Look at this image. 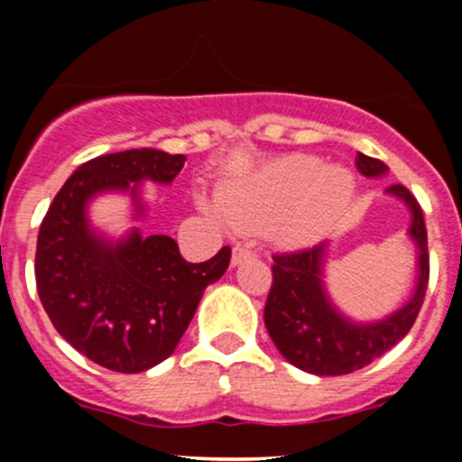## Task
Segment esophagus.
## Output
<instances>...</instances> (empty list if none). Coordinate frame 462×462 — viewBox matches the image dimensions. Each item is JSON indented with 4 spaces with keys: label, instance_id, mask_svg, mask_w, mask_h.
Masks as SVG:
<instances>
[{
    "label": "esophagus",
    "instance_id": "34e87169",
    "mask_svg": "<svg viewBox=\"0 0 462 462\" xmlns=\"http://www.w3.org/2000/svg\"><path fill=\"white\" fill-rule=\"evenodd\" d=\"M254 257V250L248 244H236L232 248V265H241L244 261H250Z\"/></svg>",
    "mask_w": 462,
    "mask_h": 462
}]
</instances>
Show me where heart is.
I'll return each instance as SVG.
<instances>
[{"label": "heart", "mask_w": 462, "mask_h": 462, "mask_svg": "<svg viewBox=\"0 0 462 462\" xmlns=\"http://www.w3.org/2000/svg\"><path fill=\"white\" fill-rule=\"evenodd\" d=\"M356 197L344 167H324L315 156H283L218 194L221 214L239 230L270 226L288 248H306L328 235Z\"/></svg>", "instance_id": "1"}]
</instances>
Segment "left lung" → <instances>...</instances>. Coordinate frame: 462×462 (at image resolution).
<instances>
[{
  "mask_svg": "<svg viewBox=\"0 0 462 462\" xmlns=\"http://www.w3.org/2000/svg\"><path fill=\"white\" fill-rule=\"evenodd\" d=\"M360 174L377 179L389 167L357 153ZM411 212L409 236L418 248V282L411 300L380 321H353L339 313L324 286L326 244L300 253L274 254L273 286L265 300L263 321L274 346L297 369L315 375H346L384 356L411 330L425 301L430 282L427 227L416 197L404 185L386 188Z\"/></svg>",
  "mask_w": 462,
  "mask_h": 462,
  "instance_id": "8db88e82",
  "label": "left lung"
}]
</instances>
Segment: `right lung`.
<instances>
[{
  "mask_svg": "<svg viewBox=\"0 0 462 462\" xmlns=\"http://www.w3.org/2000/svg\"><path fill=\"white\" fill-rule=\"evenodd\" d=\"M183 153L127 149L78 167L46 212L37 235L35 282L55 330L76 351L118 374H141L174 353L203 291L230 265V248L189 263L167 235L134 227L111 241L88 223L87 205L102 192H129L143 217L141 180L170 185Z\"/></svg>",
  "mask_w": 462,
  "mask_h": 462,
  "instance_id": "right-lung-1",
  "label": "right lung"
}]
</instances>
